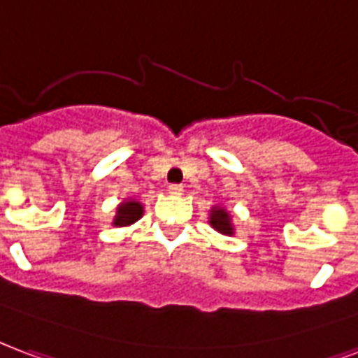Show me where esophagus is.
<instances>
[{
  "label": "esophagus",
  "instance_id": "obj_1",
  "mask_svg": "<svg viewBox=\"0 0 358 358\" xmlns=\"http://www.w3.org/2000/svg\"><path fill=\"white\" fill-rule=\"evenodd\" d=\"M166 192L171 193V195H182V192H184V186H180V184H171Z\"/></svg>",
  "mask_w": 358,
  "mask_h": 358
}]
</instances>
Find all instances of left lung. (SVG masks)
<instances>
[{
    "mask_svg": "<svg viewBox=\"0 0 358 358\" xmlns=\"http://www.w3.org/2000/svg\"><path fill=\"white\" fill-rule=\"evenodd\" d=\"M208 224L213 226L214 231L222 233V235H235V226H233V214L227 210L226 206L214 205L208 214Z\"/></svg>",
    "mask_w": 358,
    "mask_h": 358,
    "instance_id": "1",
    "label": "left lung"
}]
</instances>
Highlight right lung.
Instances as JSON below:
<instances>
[{"label":"right lung","mask_w":358,"mask_h":358,"mask_svg":"<svg viewBox=\"0 0 358 358\" xmlns=\"http://www.w3.org/2000/svg\"><path fill=\"white\" fill-rule=\"evenodd\" d=\"M144 216V205L136 199H125L121 201L115 208V216H113V226L115 227H127L132 226L134 222H138Z\"/></svg>","instance_id":"obj_1"}]
</instances>
